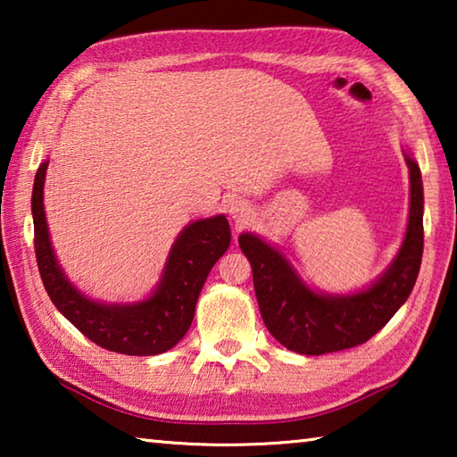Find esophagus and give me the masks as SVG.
Masks as SVG:
<instances>
[{"label": "esophagus", "mask_w": 457, "mask_h": 457, "mask_svg": "<svg viewBox=\"0 0 457 457\" xmlns=\"http://www.w3.org/2000/svg\"><path fill=\"white\" fill-rule=\"evenodd\" d=\"M250 212H252V207H250V204H247V201H244V199L231 201L229 215H231V218H234L237 223H245V220L250 218Z\"/></svg>", "instance_id": "1"}]
</instances>
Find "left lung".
<instances>
[{
	"label": "left lung",
	"mask_w": 457,
	"mask_h": 457,
	"mask_svg": "<svg viewBox=\"0 0 457 457\" xmlns=\"http://www.w3.org/2000/svg\"><path fill=\"white\" fill-rule=\"evenodd\" d=\"M411 205L403 245L378 282L353 296H322L308 290L280 252L252 234L239 247L252 264L253 290L266 328L286 349L324 354L353 349L375 337L411 294L423 256V185L420 167L407 157Z\"/></svg>",
	"instance_id": "obj_1"
}]
</instances>
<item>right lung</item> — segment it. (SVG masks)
<instances>
[{
  "mask_svg": "<svg viewBox=\"0 0 457 457\" xmlns=\"http://www.w3.org/2000/svg\"><path fill=\"white\" fill-rule=\"evenodd\" d=\"M48 163L37 169L32 191L34 250L44 288L54 306L92 343L120 354L165 353L191 327L199 292L231 242L229 223L223 215L199 220L177 237L157 292L138 304L108 306L84 298L66 280L54 258L44 215V179Z\"/></svg>",
  "mask_w": 457,
  "mask_h": 457,
  "instance_id": "1",
  "label": "right lung"
}]
</instances>
